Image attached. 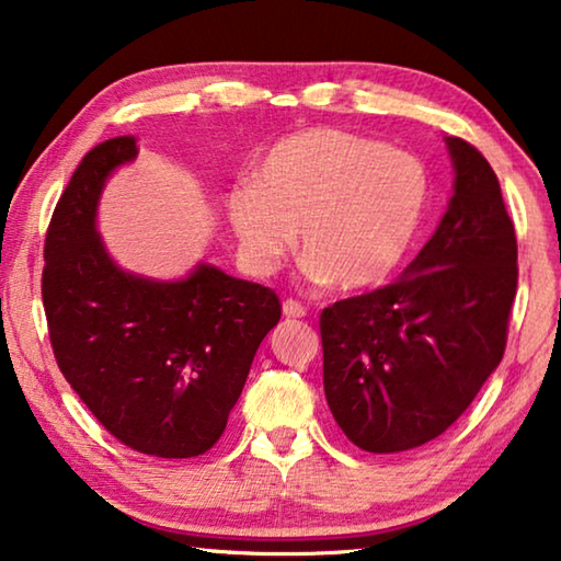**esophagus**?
<instances>
[{
	"mask_svg": "<svg viewBox=\"0 0 561 561\" xmlns=\"http://www.w3.org/2000/svg\"><path fill=\"white\" fill-rule=\"evenodd\" d=\"M282 312H284V317H291V319H301L307 314V307L301 305V301H297V299H287L282 305Z\"/></svg>",
	"mask_w": 561,
	"mask_h": 561,
	"instance_id": "obj_1",
	"label": "esophagus"
}]
</instances>
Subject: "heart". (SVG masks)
I'll return each mask as SVG.
<instances>
[{
    "label": "heart",
    "mask_w": 561,
    "mask_h": 561,
    "mask_svg": "<svg viewBox=\"0 0 561 561\" xmlns=\"http://www.w3.org/2000/svg\"><path fill=\"white\" fill-rule=\"evenodd\" d=\"M426 197L430 176L414 154L340 127H309L266 147L254 182L229 192L227 215L252 272L277 270L299 229L309 277L357 289L397 270Z\"/></svg>",
    "instance_id": "obj_1"
}]
</instances>
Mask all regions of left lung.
<instances>
[{"label":"left lung","instance_id":"8db88e82","mask_svg":"<svg viewBox=\"0 0 561 561\" xmlns=\"http://www.w3.org/2000/svg\"><path fill=\"white\" fill-rule=\"evenodd\" d=\"M455 194L402 277L319 317L324 394L364 451L437 439L504 357L517 295V237L500 180L477 147L447 137Z\"/></svg>","mask_w":561,"mask_h":561}]
</instances>
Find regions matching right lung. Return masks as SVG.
Masks as SVG:
<instances>
[{"label": "right lung", "instance_id": "obj_1", "mask_svg": "<svg viewBox=\"0 0 561 561\" xmlns=\"http://www.w3.org/2000/svg\"><path fill=\"white\" fill-rule=\"evenodd\" d=\"M137 154V137H114L75 169L44 239V314L61 375L114 439L190 459L219 442L282 301L209 264L152 282L110 260L96 202L110 172Z\"/></svg>", "mask_w": 561, "mask_h": 561}]
</instances>
